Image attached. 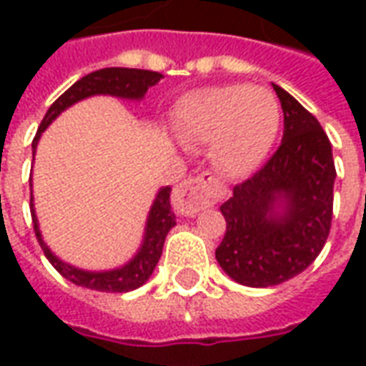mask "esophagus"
<instances>
[{
    "mask_svg": "<svg viewBox=\"0 0 366 366\" xmlns=\"http://www.w3.org/2000/svg\"><path fill=\"white\" fill-rule=\"evenodd\" d=\"M219 192H222V186L217 182V178L206 172L190 180H184L174 190L172 206L176 214L194 215L212 206L219 196Z\"/></svg>",
    "mask_w": 366,
    "mask_h": 366,
    "instance_id": "esophagus-1",
    "label": "esophagus"
}]
</instances>
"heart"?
Masks as SVG:
<instances>
[{"instance_id": "b5f03b06", "label": "heart", "mask_w": 366, "mask_h": 366, "mask_svg": "<svg viewBox=\"0 0 366 366\" xmlns=\"http://www.w3.org/2000/svg\"><path fill=\"white\" fill-rule=\"evenodd\" d=\"M172 129L186 144H209L222 174L243 178L261 167L280 129V105L264 88L245 84L188 92L172 109Z\"/></svg>"}]
</instances>
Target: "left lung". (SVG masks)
Instances as JSON below:
<instances>
[{"mask_svg": "<svg viewBox=\"0 0 366 366\" xmlns=\"http://www.w3.org/2000/svg\"><path fill=\"white\" fill-rule=\"evenodd\" d=\"M272 88L282 105V143L219 207L227 231L215 259L229 278L251 288L276 286L306 270L327 241L333 212L330 139L296 97Z\"/></svg>", "mask_w": 366, "mask_h": 366, "instance_id": "1", "label": "left lung"}]
</instances>
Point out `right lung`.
I'll use <instances>...</instances> for the list:
<instances>
[{"instance_id": "right-lung-1", "label": "right lung", "mask_w": 366, "mask_h": 366, "mask_svg": "<svg viewBox=\"0 0 366 366\" xmlns=\"http://www.w3.org/2000/svg\"><path fill=\"white\" fill-rule=\"evenodd\" d=\"M160 78H164V76L159 74V72H152V70H139V68H102V70H96L92 74L80 78L49 107V112L44 115L43 123L36 131L35 139H33V154H35L39 139L46 131V127L59 117L60 113L66 112L68 107H72L78 102L88 99L92 96H113L119 97V99H129V102H141L144 94L149 92V88L160 82ZM29 184H31V215H33L35 235L41 243V249L46 254V259L66 280L97 292H131L137 290L139 286H143L151 278L152 270H154L160 254H162V247H164L168 231L176 225V215L170 207V190H172L170 186H162L152 199V206L149 209V215H147V223H144L143 241L137 249V253L125 264L115 267V269L86 270L62 261L44 243L35 214L33 180Z\"/></svg>"}]
</instances>
